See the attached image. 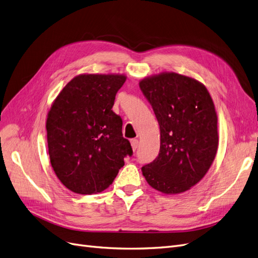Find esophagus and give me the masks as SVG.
I'll list each match as a JSON object with an SVG mask.
<instances>
[{"mask_svg": "<svg viewBox=\"0 0 258 258\" xmlns=\"http://www.w3.org/2000/svg\"><path fill=\"white\" fill-rule=\"evenodd\" d=\"M131 147H132V150H134V152H136L137 150H138V146H139V141L137 139H132L131 140Z\"/></svg>", "mask_w": 258, "mask_h": 258, "instance_id": "obj_1", "label": "esophagus"}]
</instances>
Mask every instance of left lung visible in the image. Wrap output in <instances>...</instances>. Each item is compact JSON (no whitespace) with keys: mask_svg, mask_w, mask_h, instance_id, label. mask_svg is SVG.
Instances as JSON below:
<instances>
[{"mask_svg":"<svg viewBox=\"0 0 258 258\" xmlns=\"http://www.w3.org/2000/svg\"><path fill=\"white\" fill-rule=\"evenodd\" d=\"M160 128L158 157L142 168L148 185L167 195L199 183L218 148L217 114L206 86L190 76L162 72L139 83Z\"/></svg>","mask_w":258,"mask_h":258,"instance_id":"left-lung-1","label":"left lung"}]
</instances>
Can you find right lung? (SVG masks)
I'll return each instance as SVG.
<instances>
[{
	"instance_id": "add662e5",
	"label": "right lung",
	"mask_w": 258,
	"mask_h": 258,
	"mask_svg": "<svg viewBox=\"0 0 258 258\" xmlns=\"http://www.w3.org/2000/svg\"><path fill=\"white\" fill-rule=\"evenodd\" d=\"M126 80L124 74H80L50 106L46 120L50 163L60 182L75 194L106 189L123 158L132 155L120 116L112 110Z\"/></svg>"
}]
</instances>
